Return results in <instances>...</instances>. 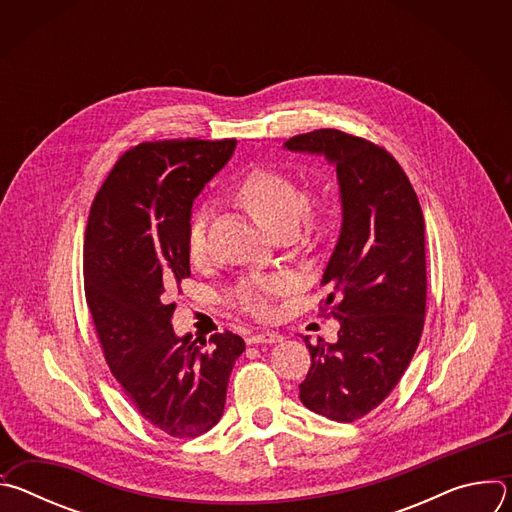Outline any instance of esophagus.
<instances>
[{"mask_svg":"<svg viewBox=\"0 0 512 512\" xmlns=\"http://www.w3.org/2000/svg\"><path fill=\"white\" fill-rule=\"evenodd\" d=\"M283 336L279 332H271V330H263V332H257V334H251L247 338V344H275V342H281Z\"/></svg>","mask_w":512,"mask_h":512,"instance_id":"1","label":"esophagus"}]
</instances>
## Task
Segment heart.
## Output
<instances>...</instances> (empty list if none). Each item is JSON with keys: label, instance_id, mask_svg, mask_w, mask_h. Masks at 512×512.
Masks as SVG:
<instances>
[{"label": "heart", "instance_id": "b5f03b06", "mask_svg": "<svg viewBox=\"0 0 512 512\" xmlns=\"http://www.w3.org/2000/svg\"><path fill=\"white\" fill-rule=\"evenodd\" d=\"M233 196L243 204L255 221L271 235L283 231H296L300 218L308 216L310 206L304 202V194L298 182L277 170H253L239 178L233 186ZM206 221L208 206H198L188 223L186 245L192 259L202 257L206 251ZM285 287L283 279L251 281L237 289V304L251 314L265 316L271 310V298Z\"/></svg>", "mask_w": 512, "mask_h": 512}]
</instances>
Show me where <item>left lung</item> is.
Segmentation results:
<instances>
[{
    "label": "left lung",
    "mask_w": 512,
    "mask_h": 512,
    "mask_svg": "<svg viewBox=\"0 0 512 512\" xmlns=\"http://www.w3.org/2000/svg\"><path fill=\"white\" fill-rule=\"evenodd\" d=\"M283 148L336 168L342 225L322 285L340 330L336 342L306 338L312 367L300 399L350 423L387 399L417 350L427 291L423 214L397 160L367 139L318 129Z\"/></svg>",
    "instance_id": "left-lung-1"
}]
</instances>
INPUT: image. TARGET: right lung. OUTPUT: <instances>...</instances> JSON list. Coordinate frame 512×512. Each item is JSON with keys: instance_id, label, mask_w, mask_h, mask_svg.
<instances>
[{"instance_id": "add662e5", "label": "right lung", "mask_w": 512, "mask_h": 512, "mask_svg": "<svg viewBox=\"0 0 512 512\" xmlns=\"http://www.w3.org/2000/svg\"><path fill=\"white\" fill-rule=\"evenodd\" d=\"M237 139H166L127 152L97 192L85 233V294L113 377L135 409L172 437H196L225 411L245 342L198 344L172 328L166 291L190 277L192 202Z\"/></svg>"}]
</instances>
